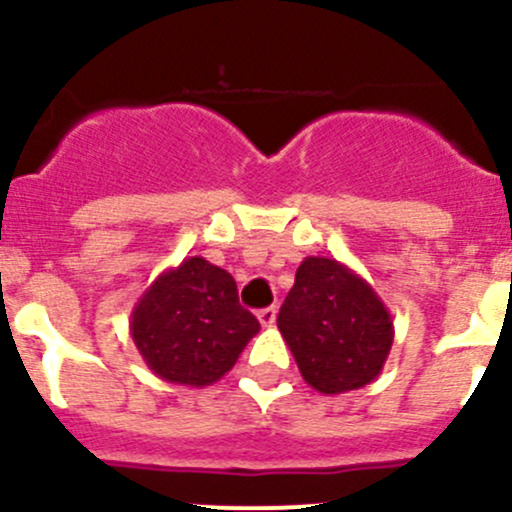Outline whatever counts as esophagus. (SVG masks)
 I'll use <instances>...</instances> for the list:
<instances>
[{
    "mask_svg": "<svg viewBox=\"0 0 512 512\" xmlns=\"http://www.w3.org/2000/svg\"><path fill=\"white\" fill-rule=\"evenodd\" d=\"M257 319H260L262 327H272V324H275V319H277V307L260 309V312H257Z\"/></svg>",
    "mask_w": 512,
    "mask_h": 512,
    "instance_id": "esophagus-1",
    "label": "esophagus"
}]
</instances>
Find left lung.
<instances>
[{
	"mask_svg": "<svg viewBox=\"0 0 512 512\" xmlns=\"http://www.w3.org/2000/svg\"><path fill=\"white\" fill-rule=\"evenodd\" d=\"M277 327L302 379L329 396L371 384L394 344L384 299L334 257H304Z\"/></svg>",
	"mask_w": 512,
	"mask_h": 512,
	"instance_id": "obj_1",
	"label": "left lung"
}]
</instances>
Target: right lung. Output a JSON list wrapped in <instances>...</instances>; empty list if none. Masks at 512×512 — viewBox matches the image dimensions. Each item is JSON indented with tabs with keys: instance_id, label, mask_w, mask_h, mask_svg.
<instances>
[{
	"instance_id": "add662e5",
	"label": "right lung",
	"mask_w": 512,
	"mask_h": 512,
	"mask_svg": "<svg viewBox=\"0 0 512 512\" xmlns=\"http://www.w3.org/2000/svg\"><path fill=\"white\" fill-rule=\"evenodd\" d=\"M257 332L230 272L205 257L160 272L131 312L133 344L148 369L193 389L223 379Z\"/></svg>"
}]
</instances>
